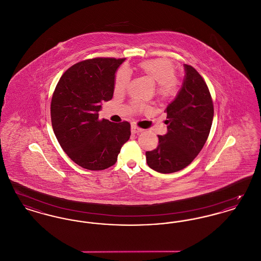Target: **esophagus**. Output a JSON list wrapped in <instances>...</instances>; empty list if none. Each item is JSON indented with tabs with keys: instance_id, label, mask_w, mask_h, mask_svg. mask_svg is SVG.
I'll list each match as a JSON object with an SVG mask.
<instances>
[{
	"instance_id": "esophagus-1",
	"label": "esophagus",
	"mask_w": 261,
	"mask_h": 261,
	"mask_svg": "<svg viewBox=\"0 0 261 261\" xmlns=\"http://www.w3.org/2000/svg\"><path fill=\"white\" fill-rule=\"evenodd\" d=\"M142 131H143V129H142V128H139L136 125H132V126H131V132H132L133 134H139V133H141Z\"/></svg>"
}]
</instances>
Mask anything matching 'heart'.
Returning <instances> with one entry per match:
<instances>
[{
	"label": "heart",
	"mask_w": 261,
	"mask_h": 261,
	"mask_svg": "<svg viewBox=\"0 0 261 261\" xmlns=\"http://www.w3.org/2000/svg\"><path fill=\"white\" fill-rule=\"evenodd\" d=\"M139 67L143 73L149 76L151 80L156 82L155 95L161 99H172L176 97L180 90V83L176 76V66L168 59L159 58L140 62ZM130 81V73L121 67L115 77L114 88L116 91L122 92L128 87ZM136 109H142V106L135 103Z\"/></svg>",
	"instance_id": "b5f03b06"
}]
</instances>
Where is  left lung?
Returning <instances> with one entry per match:
<instances>
[{
	"mask_svg": "<svg viewBox=\"0 0 261 261\" xmlns=\"http://www.w3.org/2000/svg\"><path fill=\"white\" fill-rule=\"evenodd\" d=\"M185 79L176 99L166 108L167 133L146 152L149 167L161 173L184 169L203 148L213 119V101L201 75L185 64Z\"/></svg>",
	"mask_w": 261,
	"mask_h": 261,
	"instance_id": "left-lung-1",
	"label": "left lung"
}]
</instances>
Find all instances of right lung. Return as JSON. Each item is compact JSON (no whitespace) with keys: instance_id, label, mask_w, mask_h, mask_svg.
I'll list each match as a JSON object with an SVG mask.
<instances>
[{"instance_id":"obj_1","label":"right lung","mask_w":261,"mask_h":261,"mask_svg":"<svg viewBox=\"0 0 261 261\" xmlns=\"http://www.w3.org/2000/svg\"><path fill=\"white\" fill-rule=\"evenodd\" d=\"M125 59L95 58L77 62L60 78L50 101L51 126L62 149L88 170L115 164L131 135L130 123L99 119L100 102L112 99L114 77Z\"/></svg>"}]
</instances>
